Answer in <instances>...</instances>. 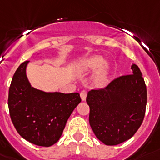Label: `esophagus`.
<instances>
[{
  "instance_id": "obj_1",
  "label": "esophagus",
  "mask_w": 160,
  "mask_h": 160,
  "mask_svg": "<svg viewBox=\"0 0 160 160\" xmlns=\"http://www.w3.org/2000/svg\"><path fill=\"white\" fill-rule=\"evenodd\" d=\"M80 96H81V98L82 101H85L87 98V96H88V92L86 90H82L80 93Z\"/></svg>"
}]
</instances>
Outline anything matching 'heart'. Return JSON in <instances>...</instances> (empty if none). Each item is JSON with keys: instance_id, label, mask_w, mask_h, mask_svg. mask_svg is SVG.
I'll return each instance as SVG.
<instances>
[{"instance_id": "heart-1", "label": "heart", "mask_w": 160, "mask_h": 160, "mask_svg": "<svg viewBox=\"0 0 160 160\" xmlns=\"http://www.w3.org/2000/svg\"><path fill=\"white\" fill-rule=\"evenodd\" d=\"M104 58L100 56H93L88 58L82 64V69L86 72H94L98 69L100 70L98 72L95 81L99 86L104 85L109 76V68L107 65H104Z\"/></svg>"}]
</instances>
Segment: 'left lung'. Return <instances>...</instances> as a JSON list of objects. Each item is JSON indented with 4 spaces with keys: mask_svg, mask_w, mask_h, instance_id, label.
Listing matches in <instances>:
<instances>
[{
    "mask_svg": "<svg viewBox=\"0 0 160 160\" xmlns=\"http://www.w3.org/2000/svg\"><path fill=\"white\" fill-rule=\"evenodd\" d=\"M133 73L118 77L103 88L88 92L89 123L94 134L106 145H117L129 139L144 118L147 88L136 64Z\"/></svg>",
    "mask_w": 160,
    "mask_h": 160,
    "instance_id": "1",
    "label": "left lung"
}]
</instances>
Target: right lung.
Returning a JSON list of instances; mask_svg holds the SVG:
<instances>
[{"label":"right lung","instance_id":"add662e5","mask_svg":"<svg viewBox=\"0 0 160 160\" xmlns=\"http://www.w3.org/2000/svg\"><path fill=\"white\" fill-rule=\"evenodd\" d=\"M28 62H22L12 78L8 94L10 116L22 138L49 147L59 140L68 118L82 100L78 92H45L32 88L26 74Z\"/></svg>","mask_w":160,"mask_h":160}]
</instances>
